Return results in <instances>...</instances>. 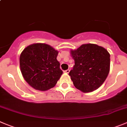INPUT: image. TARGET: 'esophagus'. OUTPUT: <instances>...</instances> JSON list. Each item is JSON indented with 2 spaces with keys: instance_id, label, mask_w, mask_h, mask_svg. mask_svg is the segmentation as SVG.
I'll return each mask as SVG.
<instances>
[{
  "instance_id": "esophagus-1",
  "label": "esophagus",
  "mask_w": 127,
  "mask_h": 127,
  "mask_svg": "<svg viewBox=\"0 0 127 127\" xmlns=\"http://www.w3.org/2000/svg\"><path fill=\"white\" fill-rule=\"evenodd\" d=\"M69 71H70V70H69V69H67V70L64 71V73H69Z\"/></svg>"
}]
</instances>
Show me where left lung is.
Returning a JSON list of instances; mask_svg holds the SVG:
<instances>
[{"label":"left lung","mask_w":127,"mask_h":127,"mask_svg":"<svg viewBox=\"0 0 127 127\" xmlns=\"http://www.w3.org/2000/svg\"><path fill=\"white\" fill-rule=\"evenodd\" d=\"M74 65L69 75L74 86L83 93L96 90L108 75L110 55L104 47L95 44H85L71 50Z\"/></svg>","instance_id":"1"}]
</instances>
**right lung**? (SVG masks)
<instances>
[{"label":"right lung","instance_id":"add662e5","mask_svg":"<svg viewBox=\"0 0 127 127\" xmlns=\"http://www.w3.org/2000/svg\"><path fill=\"white\" fill-rule=\"evenodd\" d=\"M58 51L51 46L35 43L26 47L20 56L23 78L35 90L46 91L54 87L63 74L57 60Z\"/></svg>","mask_w":127,"mask_h":127}]
</instances>
